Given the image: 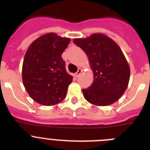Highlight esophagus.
Here are the masks:
<instances>
[{"instance_id": "obj_1", "label": "esophagus", "mask_w": 150, "mask_h": 150, "mask_svg": "<svg viewBox=\"0 0 150 150\" xmlns=\"http://www.w3.org/2000/svg\"><path fill=\"white\" fill-rule=\"evenodd\" d=\"M82 72H83V69H82V68H78L77 72L74 74V76H76V77H77V76H79V75H80V74H81Z\"/></svg>"}]
</instances>
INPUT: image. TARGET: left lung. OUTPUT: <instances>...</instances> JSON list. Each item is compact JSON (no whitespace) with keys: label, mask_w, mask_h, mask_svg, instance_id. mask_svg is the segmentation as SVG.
Returning <instances> with one entry per match:
<instances>
[{"label":"left lung","mask_w":150,"mask_h":150,"mask_svg":"<svg viewBox=\"0 0 150 150\" xmlns=\"http://www.w3.org/2000/svg\"><path fill=\"white\" fill-rule=\"evenodd\" d=\"M73 41L86 52L93 72L91 86L82 89L86 100L96 106L113 104L124 94L130 79L129 64L120 47L100 33Z\"/></svg>","instance_id":"obj_1"}]
</instances>
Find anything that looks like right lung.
Listing matches in <instances>:
<instances>
[{"instance_id":"1","label":"right lung","mask_w":150,"mask_h":150,"mask_svg":"<svg viewBox=\"0 0 150 150\" xmlns=\"http://www.w3.org/2000/svg\"><path fill=\"white\" fill-rule=\"evenodd\" d=\"M71 42L55 33L40 36L28 49L22 64V81L38 104L52 106L65 98L73 76L66 71L62 54Z\"/></svg>"}]
</instances>
